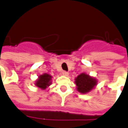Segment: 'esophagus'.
<instances>
[{
    "mask_svg": "<svg viewBox=\"0 0 128 128\" xmlns=\"http://www.w3.org/2000/svg\"><path fill=\"white\" fill-rule=\"evenodd\" d=\"M62 74H63V76H69V73L66 71H64V72H62Z\"/></svg>",
    "mask_w": 128,
    "mask_h": 128,
    "instance_id": "1",
    "label": "esophagus"
}]
</instances>
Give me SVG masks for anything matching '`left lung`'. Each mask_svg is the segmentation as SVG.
I'll return each mask as SVG.
<instances>
[{
    "instance_id": "left-lung-1",
    "label": "left lung",
    "mask_w": 128,
    "mask_h": 128,
    "mask_svg": "<svg viewBox=\"0 0 128 128\" xmlns=\"http://www.w3.org/2000/svg\"><path fill=\"white\" fill-rule=\"evenodd\" d=\"M76 89L80 93L87 94L95 88L98 84V80L93 76L86 73H82L75 78Z\"/></svg>"
}]
</instances>
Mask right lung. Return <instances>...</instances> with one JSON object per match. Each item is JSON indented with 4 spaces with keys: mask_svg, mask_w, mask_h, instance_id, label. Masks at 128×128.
<instances>
[{
    "mask_svg": "<svg viewBox=\"0 0 128 128\" xmlns=\"http://www.w3.org/2000/svg\"><path fill=\"white\" fill-rule=\"evenodd\" d=\"M52 76L51 75L44 73L38 76V78L36 80L34 84L36 87L44 90L52 84Z\"/></svg>",
    "mask_w": 128,
    "mask_h": 128,
    "instance_id": "add662e5",
    "label": "right lung"
}]
</instances>
